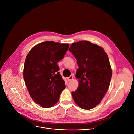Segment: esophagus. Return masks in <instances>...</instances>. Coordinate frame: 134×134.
Listing matches in <instances>:
<instances>
[{
	"mask_svg": "<svg viewBox=\"0 0 134 134\" xmlns=\"http://www.w3.org/2000/svg\"><path fill=\"white\" fill-rule=\"evenodd\" d=\"M73 79V76L72 75H71L69 77H68V78H67V80L68 81H71V80H72Z\"/></svg>",
	"mask_w": 134,
	"mask_h": 134,
	"instance_id": "esophagus-1",
	"label": "esophagus"
}]
</instances>
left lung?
<instances>
[{"mask_svg":"<svg viewBox=\"0 0 134 134\" xmlns=\"http://www.w3.org/2000/svg\"><path fill=\"white\" fill-rule=\"evenodd\" d=\"M69 51L79 66L75 74L79 85L72 92L73 100L82 109H92L100 103L110 85L112 73L108 56L102 47L88 41L73 43Z\"/></svg>","mask_w":134,"mask_h":134,"instance_id":"obj_1","label":"left lung"}]
</instances>
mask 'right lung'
Listing matches in <instances>:
<instances>
[{
	"mask_svg": "<svg viewBox=\"0 0 134 134\" xmlns=\"http://www.w3.org/2000/svg\"><path fill=\"white\" fill-rule=\"evenodd\" d=\"M69 46L46 41L32 47L26 56L23 69L25 85L32 100L42 108L53 107L66 87L58 62L63 58Z\"/></svg>",
	"mask_w": 134,
	"mask_h": 134,
	"instance_id": "obj_1",
	"label": "right lung"
}]
</instances>
